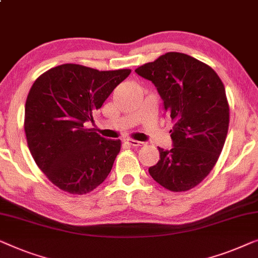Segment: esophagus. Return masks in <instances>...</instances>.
<instances>
[{
	"instance_id": "esophagus-1",
	"label": "esophagus",
	"mask_w": 258,
	"mask_h": 258,
	"mask_svg": "<svg viewBox=\"0 0 258 258\" xmlns=\"http://www.w3.org/2000/svg\"><path fill=\"white\" fill-rule=\"evenodd\" d=\"M124 143L130 145V146H133V147H141L145 145L143 141H138V140H133V139H125Z\"/></svg>"
}]
</instances>
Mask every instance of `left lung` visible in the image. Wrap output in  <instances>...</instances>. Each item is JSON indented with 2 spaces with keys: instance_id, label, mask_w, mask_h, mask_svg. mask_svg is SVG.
Wrapping results in <instances>:
<instances>
[{
  "instance_id": "8db88e82",
  "label": "left lung",
  "mask_w": 258,
  "mask_h": 258,
  "mask_svg": "<svg viewBox=\"0 0 258 258\" xmlns=\"http://www.w3.org/2000/svg\"><path fill=\"white\" fill-rule=\"evenodd\" d=\"M136 72L157 86L173 121V148L159 147L160 160L148 172L170 191L197 187L217 162L229 127V104L219 75L181 52H167Z\"/></svg>"
}]
</instances>
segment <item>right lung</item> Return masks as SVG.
<instances>
[{
  "mask_svg": "<svg viewBox=\"0 0 258 258\" xmlns=\"http://www.w3.org/2000/svg\"><path fill=\"white\" fill-rule=\"evenodd\" d=\"M130 69L99 71L61 64L36 79L25 101L24 131L38 168L59 189L83 195L104 182L121 141L105 139L85 121L125 78Z\"/></svg>",
  "mask_w": 258,
  "mask_h": 258,
  "instance_id": "right-lung-1",
  "label": "right lung"
}]
</instances>
